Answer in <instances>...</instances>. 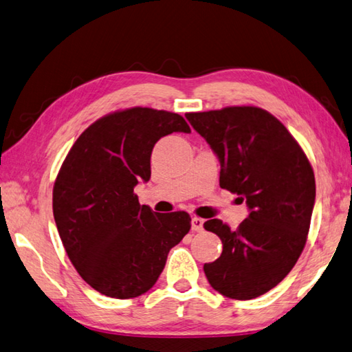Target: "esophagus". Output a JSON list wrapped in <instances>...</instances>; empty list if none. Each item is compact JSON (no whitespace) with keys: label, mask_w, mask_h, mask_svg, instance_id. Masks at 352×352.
Here are the masks:
<instances>
[{"label":"esophagus","mask_w":352,"mask_h":352,"mask_svg":"<svg viewBox=\"0 0 352 352\" xmlns=\"http://www.w3.org/2000/svg\"><path fill=\"white\" fill-rule=\"evenodd\" d=\"M191 230L193 231H202L204 230V219L193 217L191 219Z\"/></svg>","instance_id":"34e87169"}]
</instances>
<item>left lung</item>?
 <instances>
[{"label":"left lung","mask_w":352,"mask_h":352,"mask_svg":"<svg viewBox=\"0 0 352 352\" xmlns=\"http://www.w3.org/2000/svg\"><path fill=\"white\" fill-rule=\"evenodd\" d=\"M221 162L219 185L239 195L248 217L237 230L219 219L204 228L222 241V254L205 263L217 293L250 300L280 283L302 254L316 202L307 155L285 125L258 107L187 113Z\"/></svg>","instance_id":"8db88e82"}]
</instances>
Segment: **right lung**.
<instances>
[{"label":"right lung","instance_id":"1","mask_svg":"<svg viewBox=\"0 0 352 352\" xmlns=\"http://www.w3.org/2000/svg\"><path fill=\"white\" fill-rule=\"evenodd\" d=\"M173 131H191L177 113L115 111L84 130L64 159L53 216L73 267L98 293L113 299L147 293L191 228L185 211L155 213L135 195L150 179L155 144Z\"/></svg>","mask_w":352,"mask_h":352}]
</instances>
